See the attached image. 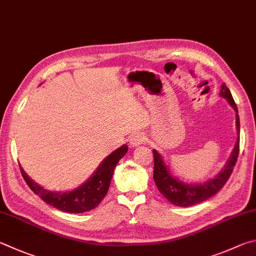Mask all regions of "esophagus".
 Listing matches in <instances>:
<instances>
[{
	"label": "esophagus",
	"instance_id": "34e87169",
	"mask_svg": "<svg viewBox=\"0 0 256 256\" xmlns=\"http://www.w3.org/2000/svg\"><path fill=\"white\" fill-rule=\"evenodd\" d=\"M146 142V136H143L141 133H136L130 138V146H138L140 144H143Z\"/></svg>",
	"mask_w": 256,
	"mask_h": 256
}]
</instances>
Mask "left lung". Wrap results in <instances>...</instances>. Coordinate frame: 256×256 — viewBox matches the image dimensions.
<instances>
[{
	"instance_id": "1",
	"label": "left lung",
	"mask_w": 256,
	"mask_h": 256,
	"mask_svg": "<svg viewBox=\"0 0 256 256\" xmlns=\"http://www.w3.org/2000/svg\"><path fill=\"white\" fill-rule=\"evenodd\" d=\"M220 95L228 102V104L234 108L236 113V131H238V141L235 143L230 156L225 164L224 168L220 171V174H216L212 179L205 181L204 184H187L180 180L178 176H174L171 174L169 166L166 164L164 158L156 148H153V158H154L153 179H154L156 186L159 189V192L164 194V198L168 199L171 204H174L176 206L189 207L197 205V204L204 200H207L208 198L212 197L214 194H216L224 187V184L230 176V174L233 172L240 152L238 110L233 100V96L230 94V90L227 88L226 84H222L220 86Z\"/></svg>"
}]
</instances>
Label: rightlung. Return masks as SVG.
I'll return each mask as SVG.
<instances>
[{"label":"right lung","instance_id":"1","mask_svg":"<svg viewBox=\"0 0 256 256\" xmlns=\"http://www.w3.org/2000/svg\"><path fill=\"white\" fill-rule=\"evenodd\" d=\"M128 148V146H122L116 148L100 162L98 168L85 182L82 184L80 187L70 190V192H50V190L44 189L40 184L34 182L24 172L21 166L20 170L26 184L44 202L59 209V210L80 214L92 210L103 200L108 192L115 166L126 154Z\"/></svg>","mask_w":256,"mask_h":256}]
</instances>
